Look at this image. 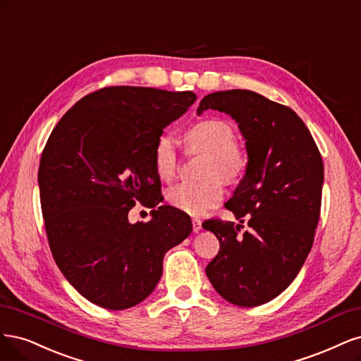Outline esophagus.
<instances>
[{"instance_id":"1","label":"esophagus","mask_w":361,"mask_h":361,"mask_svg":"<svg viewBox=\"0 0 361 361\" xmlns=\"http://www.w3.org/2000/svg\"><path fill=\"white\" fill-rule=\"evenodd\" d=\"M192 225H193V232H200L202 229V222L200 219H192Z\"/></svg>"}]
</instances>
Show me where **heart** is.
Segmentation results:
<instances>
[{
	"label": "heart",
	"mask_w": 361,
	"mask_h": 361,
	"mask_svg": "<svg viewBox=\"0 0 361 361\" xmlns=\"http://www.w3.org/2000/svg\"><path fill=\"white\" fill-rule=\"evenodd\" d=\"M185 137L193 147L208 151L201 181H184L168 192V202L177 210L202 216L216 207L224 197V180L237 183L249 166V157L244 148L235 142V129L228 121L216 117H205L193 123ZM153 164L161 180H171L180 166L177 139L173 135L161 133L153 148Z\"/></svg>",
	"instance_id": "heart-1"
}]
</instances>
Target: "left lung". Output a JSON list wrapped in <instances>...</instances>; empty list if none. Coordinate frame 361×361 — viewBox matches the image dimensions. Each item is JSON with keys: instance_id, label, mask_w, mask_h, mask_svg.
Masks as SVG:
<instances>
[{"instance_id": "left-lung-1", "label": "left lung", "mask_w": 361, "mask_h": 361, "mask_svg": "<svg viewBox=\"0 0 361 361\" xmlns=\"http://www.w3.org/2000/svg\"><path fill=\"white\" fill-rule=\"evenodd\" d=\"M231 115L246 139L249 166L226 208L249 229L220 219L202 226L220 249L205 273L217 293L241 307L261 306L294 281L312 249L321 212L324 164L298 115L249 90L205 96L197 114Z\"/></svg>"}]
</instances>
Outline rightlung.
I'll return each instance as SVG.
<instances>
[{"mask_svg": "<svg viewBox=\"0 0 361 361\" xmlns=\"http://www.w3.org/2000/svg\"><path fill=\"white\" fill-rule=\"evenodd\" d=\"M196 100L192 91L104 87L80 99L52 130L40 159V204L52 257L80 295L111 310L153 293L165 253L192 232L190 217L159 205L153 148ZM145 200L154 216L132 226Z\"/></svg>", "mask_w": 361, "mask_h": 361, "instance_id": "obj_1", "label": "right lung"}]
</instances>
